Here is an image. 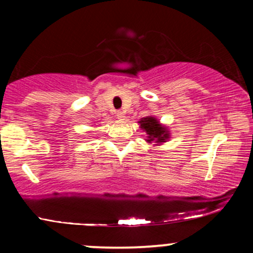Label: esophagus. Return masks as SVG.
Listing matches in <instances>:
<instances>
[{
	"mask_svg": "<svg viewBox=\"0 0 253 253\" xmlns=\"http://www.w3.org/2000/svg\"><path fill=\"white\" fill-rule=\"evenodd\" d=\"M117 117H118V119L119 120H125V113L123 112V110H119V112L117 113Z\"/></svg>",
	"mask_w": 253,
	"mask_h": 253,
	"instance_id": "34e87169",
	"label": "esophagus"
}]
</instances>
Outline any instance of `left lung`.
<instances>
[{
	"instance_id": "8db88e82",
	"label": "left lung",
	"mask_w": 253,
	"mask_h": 253,
	"mask_svg": "<svg viewBox=\"0 0 253 253\" xmlns=\"http://www.w3.org/2000/svg\"><path fill=\"white\" fill-rule=\"evenodd\" d=\"M140 128L146 132L147 143H165L170 138L169 130L165 126H162L159 121L155 117L143 118L140 121Z\"/></svg>"
}]
</instances>
